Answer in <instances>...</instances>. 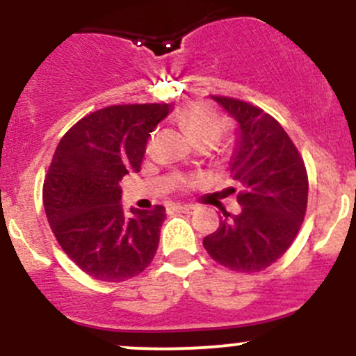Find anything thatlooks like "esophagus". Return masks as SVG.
Wrapping results in <instances>:
<instances>
[{
	"label": "esophagus",
	"mask_w": 356,
	"mask_h": 356,
	"mask_svg": "<svg viewBox=\"0 0 356 356\" xmlns=\"http://www.w3.org/2000/svg\"><path fill=\"white\" fill-rule=\"evenodd\" d=\"M174 208L179 211H184V213H193V211L196 210L195 204H177V207H174Z\"/></svg>",
	"instance_id": "34e87169"
}]
</instances>
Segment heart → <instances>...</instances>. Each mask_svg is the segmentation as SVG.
I'll list each match as a JSON object with an SVG mask.
<instances>
[{"mask_svg":"<svg viewBox=\"0 0 356 356\" xmlns=\"http://www.w3.org/2000/svg\"><path fill=\"white\" fill-rule=\"evenodd\" d=\"M177 122L195 143L218 141L225 131V120L207 103H189L177 113Z\"/></svg>","mask_w":356,"mask_h":356,"instance_id":"b5f03b06","label":"heart"}]
</instances>
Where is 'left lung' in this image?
<instances>
[{
    "instance_id": "left-lung-1",
    "label": "left lung",
    "mask_w": 356,
    "mask_h": 356,
    "mask_svg": "<svg viewBox=\"0 0 356 356\" xmlns=\"http://www.w3.org/2000/svg\"><path fill=\"white\" fill-rule=\"evenodd\" d=\"M210 98L236 122L229 168L243 191L241 211L224 210L203 246L217 264L253 274L270 267L293 245L307 211V168L274 117L241 99Z\"/></svg>"
}]
</instances>
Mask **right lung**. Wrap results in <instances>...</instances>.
<instances>
[{"label": "right lung", "instance_id": "obj_1", "mask_svg": "<svg viewBox=\"0 0 356 356\" xmlns=\"http://www.w3.org/2000/svg\"><path fill=\"white\" fill-rule=\"evenodd\" d=\"M172 111L165 103L115 105L81 118L56 146L42 203L56 241L98 281L141 274L156 253L165 208H122L118 182L141 170L149 132Z\"/></svg>", "mask_w": 356, "mask_h": 356}]
</instances>
